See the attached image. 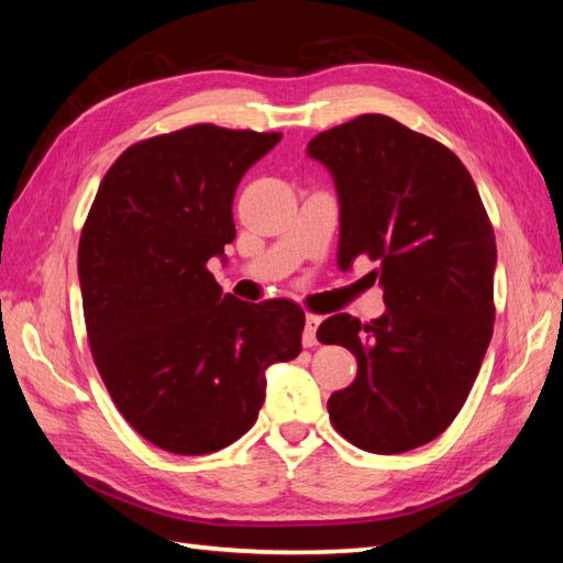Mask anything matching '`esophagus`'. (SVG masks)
Returning <instances> with one entry per match:
<instances>
[{"label": "esophagus", "instance_id": "esophagus-1", "mask_svg": "<svg viewBox=\"0 0 563 563\" xmlns=\"http://www.w3.org/2000/svg\"><path fill=\"white\" fill-rule=\"evenodd\" d=\"M321 324V317L317 314H307V321H305V336H302V343L307 345V349H312V345H317V329Z\"/></svg>", "mask_w": 563, "mask_h": 563}]
</instances>
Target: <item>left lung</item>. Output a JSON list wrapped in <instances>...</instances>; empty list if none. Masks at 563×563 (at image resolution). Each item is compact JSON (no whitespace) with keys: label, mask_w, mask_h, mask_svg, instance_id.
<instances>
[{"label":"left lung","mask_w":563,"mask_h":563,"mask_svg":"<svg viewBox=\"0 0 563 563\" xmlns=\"http://www.w3.org/2000/svg\"><path fill=\"white\" fill-rule=\"evenodd\" d=\"M309 157L341 200L339 268L377 263L385 314H333L321 343L357 361L329 418L355 448L399 454L435 440L470 397L494 333L496 236L470 172L438 140L365 113L319 133Z\"/></svg>","instance_id":"1"}]
</instances>
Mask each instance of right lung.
Here are the masks:
<instances>
[{"label":"right lung","instance_id":"obj_1","mask_svg":"<svg viewBox=\"0 0 563 563\" xmlns=\"http://www.w3.org/2000/svg\"><path fill=\"white\" fill-rule=\"evenodd\" d=\"M280 133L198 123L130 145L79 236L89 349L115 409L166 452L242 438L266 399V367L302 351L292 300L242 302L208 271L236 230L232 200Z\"/></svg>","mask_w":563,"mask_h":563}]
</instances>
